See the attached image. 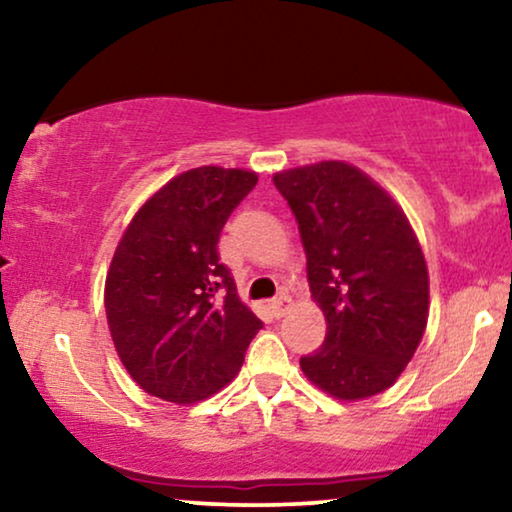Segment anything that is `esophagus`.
I'll return each mask as SVG.
<instances>
[{
    "instance_id": "obj_1",
    "label": "esophagus",
    "mask_w": 512,
    "mask_h": 512,
    "mask_svg": "<svg viewBox=\"0 0 512 512\" xmlns=\"http://www.w3.org/2000/svg\"><path fill=\"white\" fill-rule=\"evenodd\" d=\"M289 307H291V298L286 296V293H279V296L270 303V310H272V314H275V317H282V314H286Z\"/></svg>"
}]
</instances>
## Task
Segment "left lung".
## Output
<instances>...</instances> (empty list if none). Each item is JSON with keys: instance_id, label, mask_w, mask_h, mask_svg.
Listing matches in <instances>:
<instances>
[{"instance_id": "8db88e82", "label": "left lung", "mask_w": 512, "mask_h": 512, "mask_svg": "<svg viewBox=\"0 0 512 512\" xmlns=\"http://www.w3.org/2000/svg\"><path fill=\"white\" fill-rule=\"evenodd\" d=\"M307 254L326 340L300 359L319 389L342 401L396 382L429 317V272L401 207L368 174L340 160L277 172Z\"/></svg>"}]
</instances>
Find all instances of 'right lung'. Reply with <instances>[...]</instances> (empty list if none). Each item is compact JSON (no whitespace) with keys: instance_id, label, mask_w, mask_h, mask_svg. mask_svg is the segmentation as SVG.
<instances>
[{"instance_id":"1","label":"right lung","mask_w":512,"mask_h":512,"mask_svg":"<svg viewBox=\"0 0 512 512\" xmlns=\"http://www.w3.org/2000/svg\"><path fill=\"white\" fill-rule=\"evenodd\" d=\"M256 172L205 165L160 188L123 233L104 307L123 366L172 403L212 396L242 368L263 321L237 296L219 237Z\"/></svg>"}]
</instances>
